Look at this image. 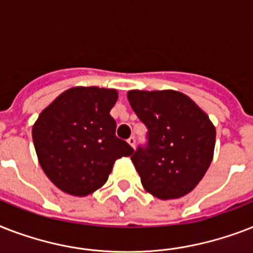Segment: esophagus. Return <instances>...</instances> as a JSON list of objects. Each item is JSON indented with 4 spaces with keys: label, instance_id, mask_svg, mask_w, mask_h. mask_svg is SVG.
I'll return each instance as SVG.
<instances>
[{
    "label": "esophagus",
    "instance_id": "34e87169",
    "mask_svg": "<svg viewBox=\"0 0 253 253\" xmlns=\"http://www.w3.org/2000/svg\"><path fill=\"white\" fill-rule=\"evenodd\" d=\"M127 143H128V144H130V146L132 147V148H135V143H136V140H135L134 136H131V138L127 139Z\"/></svg>",
    "mask_w": 253,
    "mask_h": 253
}]
</instances>
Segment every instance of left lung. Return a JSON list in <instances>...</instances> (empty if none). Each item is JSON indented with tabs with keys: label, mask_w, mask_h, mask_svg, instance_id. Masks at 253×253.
<instances>
[{
	"label": "left lung",
	"mask_w": 253,
	"mask_h": 253,
	"mask_svg": "<svg viewBox=\"0 0 253 253\" xmlns=\"http://www.w3.org/2000/svg\"><path fill=\"white\" fill-rule=\"evenodd\" d=\"M127 98L148 130L146 146L131 156L143 188L160 200L192 192L215 147V127L208 114L176 90H130Z\"/></svg>",
	"instance_id": "1"
}]
</instances>
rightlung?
Returning a JSON list of instances; mask_svg holds the SVG:
<instances>
[{
	"instance_id": "right-lung-1",
	"label": "right lung",
	"mask_w": 253,
	"mask_h": 253,
	"mask_svg": "<svg viewBox=\"0 0 253 253\" xmlns=\"http://www.w3.org/2000/svg\"><path fill=\"white\" fill-rule=\"evenodd\" d=\"M118 99L114 89L76 86L61 93L38 117L33 140L49 180L63 192L84 197L109 178L117 159L134 148L117 138L110 115Z\"/></svg>"
}]
</instances>
